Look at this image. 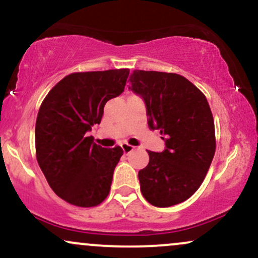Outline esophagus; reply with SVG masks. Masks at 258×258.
I'll use <instances>...</instances> for the list:
<instances>
[{
  "label": "esophagus",
  "instance_id": "esophagus-1",
  "mask_svg": "<svg viewBox=\"0 0 258 258\" xmlns=\"http://www.w3.org/2000/svg\"><path fill=\"white\" fill-rule=\"evenodd\" d=\"M120 146H121V149H123V151L125 152V154H129V152H132L135 149L134 146L130 145V144H128V143H123Z\"/></svg>",
  "mask_w": 258,
  "mask_h": 258
}]
</instances>
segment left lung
<instances>
[{
  "label": "left lung",
  "mask_w": 258,
  "mask_h": 258,
  "mask_svg": "<svg viewBox=\"0 0 258 258\" xmlns=\"http://www.w3.org/2000/svg\"><path fill=\"white\" fill-rule=\"evenodd\" d=\"M130 88L143 97L149 126L160 130L166 149L148 151L139 171L140 190L155 207L187 201L201 187L215 154L212 110L199 88L178 74L134 70Z\"/></svg>",
  "instance_id": "1"
}]
</instances>
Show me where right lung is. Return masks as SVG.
Returning a JSON list of instances; mask_svg holds the SVG:
<instances>
[{
    "instance_id": "right-lung-1",
    "label": "right lung",
    "mask_w": 258,
    "mask_h": 258,
    "mask_svg": "<svg viewBox=\"0 0 258 258\" xmlns=\"http://www.w3.org/2000/svg\"><path fill=\"white\" fill-rule=\"evenodd\" d=\"M129 69L74 73L49 91L35 123V155L55 195L76 207L101 204L109 195L123 149L102 148L87 137L104 104L124 91Z\"/></svg>"
}]
</instances>
